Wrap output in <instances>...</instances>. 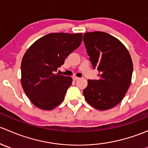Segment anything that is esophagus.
<instances>
[{"mask_svg":"<svg viewBox=\"0 0 148 148\" xmlns=\"http://www.w3.org/2000/svg\"><path fill=\"white\" fill-rule=\"evenodd\" d=\"M72 78H73V80H74V81H76V80H78L79 79V77H73Z\"/></svg>","mask_w":148,"mask_h":148,"instance_id":"1","label":"esophagus"}]
</instances>
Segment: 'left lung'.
Masks as SVG:
<instances>
[{"instance_id":"1","label":"left lung","mask_w":148,"mask_h":148,"mask_svg":"<svg viewBox=\"0 0 148 148\" xmlns=\"http://www.w3.org/2000/svg\"><path fill=\"white\" fill-rule=\"evenodd\" d=\"M84 42L98 80H88L83 90L86 101L99 110L115 107L125 97L132 79L133 64L130 54L122 42L102 31L84 34Z\"/></svg>"}]
</instances>
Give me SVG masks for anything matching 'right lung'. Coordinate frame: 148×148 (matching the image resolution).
<instances>
[{"mask_svg":"<svg viewBox=\"0 0 148 148\" xmlns=\"http://www.w3.org/2000/svg\"><path fill=\"white\" fill-rule=\"evenodd\" d=\"M82 41L81 33H51L28 48L21 66V85L34 105L51 110L63 102L72 78L55 71Z\"/></svg>","mask_w":148,"mask_h":148,"instance_id":"1","label":"right lung"}]
</instances>
